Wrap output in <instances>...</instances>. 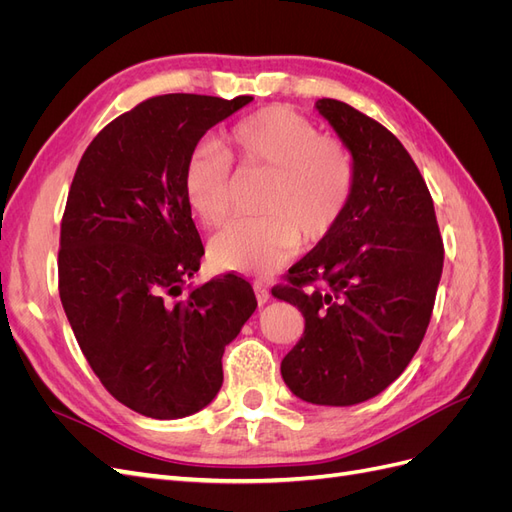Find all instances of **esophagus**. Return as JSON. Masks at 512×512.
<instances>
[{
  "mask_svg": "<svg viewBox=\"0 0 512 512\" xmlns=\"http://www.w3.org/2000/svg\"><path fill=\"white\" fill-rule=\"evenodd\" d=\"M254 292H256V299H258V303L262 305V303H267L269 301V297H271V292H269V288L262 284V282H256L254 284Z\"/></svg>",
  "mask_w": 512,
  "mask_h": 512,
  "instance_id": "34e87169",
  "label": "esophagus"
}]
</instances>
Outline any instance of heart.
I'll return each instance as SVG.
<instances>
[{
  "label": "heart",
  "instance_id": "1",
  "mask_svg": "<svg viewBox=\"0 0 512 512\" xmlns=\"http://www.w3.org/2000/svg\"><path fill=\"white\" fill-rule=\"evenodd\" d=\"M226 141L228 149L200 143L185 160L183 198L198 222L218 226L230 213L232 160L271 170V179L260 203L265 215L232 220L213 237L209 254L220 269L267 275L301 241L320 243L342 222L356 190V160L342 138L275 104L239 119Z\"/></svg>",
  "mask_w": 512,
  "mask_h": 512
}]
</instances>
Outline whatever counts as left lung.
Segmentation results:
<instances>
[{"label":"left lung","instance_id":"1","mask_svg":"<svg viewBox=\"0 0 512 512\" xmlns=\"http://www.w3.org/2000/svg\"><path fill=\"white\" fill-rule=\"evenodd\" d=\"M316 108L354 153L356 190L337 228L273 288L305 318L282 378L309 404L352 406L397 380L421 346L444 243L427 183L397 136L346 102L322 98Z\"/></svg>","mask_w":512,"mask_h":512}]
</instances>
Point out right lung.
<instances>
[{"label":"right lung","mask_w":512,"mask_h":512,"mask_svg":"<svg viewBox=\"0 0 512 512\" xmlns=\"http://www.w3.org/2000/svg\"><path fill=\"white\" fill-rule=\"evenodd\" d=\"M252 100L149 98L104 126L74 173L59 232L61 305L104 389L143 416L211 404L224 348L258 305L235 273L183 288L205 254L183 198L185 160Z\"/></svg>","instance_id":"add662e5"}]
</instances>
